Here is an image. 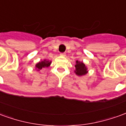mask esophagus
I'll return each mask as SVG.
<instances>
[{"mask_svg":"<svg viewBox=\"0 0 126 126\" xmlns=\"http://www.w3.org/2000/svg\"><path fill=\"white\" fill-rule=\"evenodd\" d=\"M60 55L61 57H65V53H61Z\"/></svg>","mask_w":126,"mask_h":126,"instance_id":"obj_1","label":"esophagus"}]
</instances>
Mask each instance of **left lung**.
Instances as JSON below:
<instances>
[{
    "label": "left lung",
    "mask_w": 126,
    "mask_h": 126,
    "mask_svg": "<svg viewBox=\"0 0 126 126\" xmlns=\"http://www.w3.org/2000/svg\"><path fill=\"white\" fill-rule=\"evenodd\" d=\"M75 67L76 69L74 70V73L78 76H83L88 73L87 67L82 61L77 60L76 61Z\"/></svg>",
    "instance_id": "left-lung-1"
}]
</instances>
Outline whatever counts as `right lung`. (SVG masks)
I'll return each instance as SVG.
<instances>
[{
	"mask_svg": "<svg viewBox=\"0 0 126 126\" xmlns=\"http://www.w3.org/2000/svg\"><path fill=\"white\" fill-rule=\"evenodd\" d=\"M52 63L51 61L47 60V59H44L42 61H40L38 63H36V65H35V69L38 71H40L42 69H43L44 68H47L50 65V64Z\"/></svg>",
	"mask_w": 126,
	"mask_h": 126,
	"instance_id": "add662e5",
	"label": "right lung"
}]
</instances>
